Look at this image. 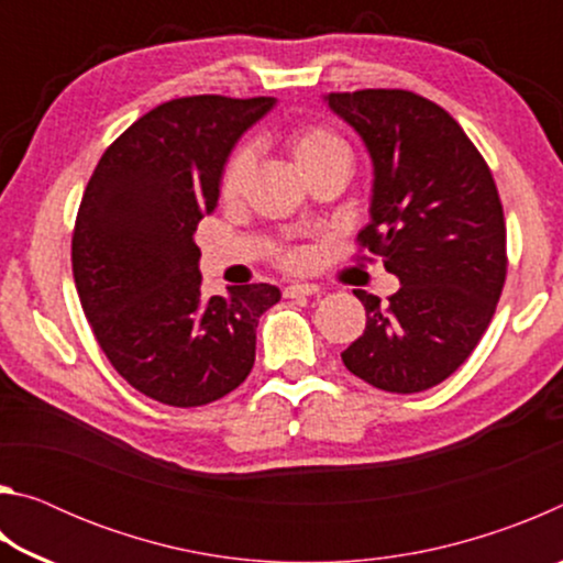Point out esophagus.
Wrapping results in <instances>:
<instances>
[{"instance_id":"esophagus-1","label":"esophagus","mask_w":563,"mask_h":563,"mask_svg":"<svg viewBox=\"0 0 563 563\" xmlns=\"http://www.w3.org/2000/svg\"><path fill=\"white\" fill-rule=\"evenodd\" d=\"M318 292H320V285L316 283H292L283 290L285 298H305V295H318Z\"/></svg>"}]
</instances>
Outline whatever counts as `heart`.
<instances>
[{
  "instance_id": "b5f03b06",
  "label": "heart",
  "mask_w": 563,
  "mask_h": 563,
  "mask_svg": "<svg viewBox=\"0 0 563 563\" xmlns=\"http://www.w3.org/2000/svg\"><path fill=\"white\" fill-rule=\"evenodd\" d=\"M288 151L295 161V166L300 168V174L320 164H328V161H345V164H350V148L345 141L335 136L332 131L320 129V126L295 129L288 136ZM247 170H251V151L238 148L223 168V178H221L223 198H235L241 194ZM300 263H302V255L298 253L288 255V265H300Z\"/></svg>"
}]
</instances>
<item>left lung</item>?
I'll return each mask as SVG.
<instances>
[{"instance_id":"left-lung-1","label":"left lung","mask_w":563,"mask_h":563,"mask_svg":"<svg viewBox=\"0 0 563 563\" xmlns=\"http://www.w3.org/2000/svg\"><path fill=\"white\" fill-rule=\"evenodd\" d=\"M322 101L373 161L360 241L399 280L387 305L355 290L367 325L342 362L385 393H422L472 355L499 302L507 225L497 186L460 123L430 99L362 89Z\"/></svg>"}]
</instances>
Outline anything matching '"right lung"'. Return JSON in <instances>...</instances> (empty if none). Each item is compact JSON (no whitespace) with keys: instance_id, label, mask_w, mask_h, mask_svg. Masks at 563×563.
<instances>
[{"instance_id":"add662e5","label":"right lung","mask_w":563,"mask_h":563,"mask_svg":"<svg viewBox=\"0 0 563 563\" xmlns=\"http://www.w3.org/2000/svg\"><path fill=\"white\" fill-rule=\"evenodd\" d=\"M273 107L218 93L161 103L113 141L84 190L71 241L81 308L117 373L156 402L233 393L253 369L261 316L280 300L268 283L206 298L194 238L231 151Z\"/></svg>"}]
</instances>
